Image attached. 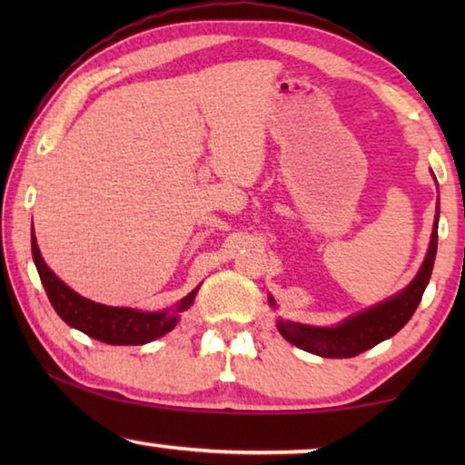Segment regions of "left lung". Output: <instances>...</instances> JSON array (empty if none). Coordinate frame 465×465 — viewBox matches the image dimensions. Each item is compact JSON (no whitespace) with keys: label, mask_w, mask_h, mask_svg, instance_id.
<instances>
[{"label":"left lung","mask_w":465,"mask_h":465,"mask_svg":"<svg viewBox=\"0 0 465 465\" xmlns=\"http://www.w3.org/2000/svg\"><path fill=\"white\" fill-rule=\"evenodd\" d=\"M437 227H439V204L437 217L432 223L430 243L424 256L420 271L416 272L411 285L398 295H393L385 302L373 305L355 316L346 318L338 326L320 328L299 324L291 320H277V328L285 341L299 346V349L312 352V355L326 357V359H349L357 357L361 352L373 349L385 338H391L398 330H402L412 313L419 308L424 289L429 285L432 264H435L437 254ZM269 303L274 308V299L269 297Z\"/></svg>","instance_id":"8db88e82"}]
</instances>
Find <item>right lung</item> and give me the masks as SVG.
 Returning <instances> with one entry per match:
<instances>
[{"label":"right lung","instance_id":"right-lung-1","mask_svg":"<svg viewBox=\"0 0 465 465\" xmlns=\"http://www.w3.org/2000/svg\"><path fill=\"white\" fill-rule=\"evenodd\" d=\"M33 258L43 281L51 305L59 318L80 332L96 338L106 344H145L155 338L168 334L178 324L180 312L188 310L199 293V287L193 289L186 297L180 299L172 310L166 312H139L131 308H113V305H102L75 293L69 289L49 266L45 264L41 250H38L36 235L33 230Z\"/></svg>","mask_w":465,"mask_h":465}]
</instances>
